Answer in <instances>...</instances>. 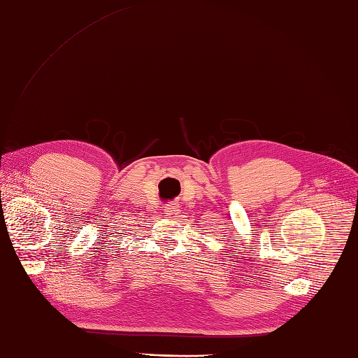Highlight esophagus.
I'll return each instance as SVG.
<instances>
[{"mask_svg":"<svg viewBox=\"0 0 358 358\" xmlns=\"http://www.w3.org/2000/svg\"><path fill=\"white\" fill-rule=\"evenodd\" d=\"M179 212H180V208H179L178 203H175V201L170 203V205H167L166 209H164V214H166L167 217H176Z\"/></svg>","mask_w":358,"mask_h":358,"instance_id":"1","label":"esophagus"}]
</instances>
